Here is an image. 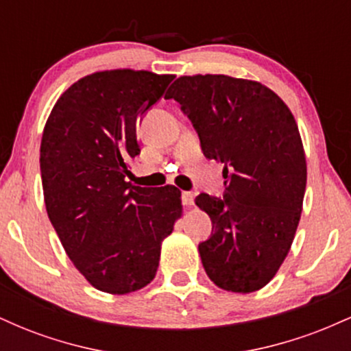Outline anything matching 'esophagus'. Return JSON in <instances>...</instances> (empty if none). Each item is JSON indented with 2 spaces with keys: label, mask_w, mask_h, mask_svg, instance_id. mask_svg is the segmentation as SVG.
Masks as SVG:
<instances>
[{
  "label": "esophagus",
  "mask_w": 351,
  "mask_h": 351,
  "mask_svg": "<svg viewBox=\"0 0 351 351\" xmlns=\"http://www.w3.org/2000/svg\"><path fill=\"white\" fill-rule=\"evenodd\" d=\"M181 199H183V204L184 206H193V203H195V195L189 191H183V195H181Z\"/></svg>",
  "instance_id": "obj_1"
}]
</instances>
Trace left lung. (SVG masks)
<instances>
[{"label": "left lung", "instance_id": "8db88e82", "mask_svg": "<svg viewBox=\"0 0 351 351\" xmlns=\"http://www.w3.org/2000/svg\"><path fill=\"white\" fill-rule=\"evenodd\" d=\"M165 99L191 120L204 156L224 165V199H195L213 223L198 247L204 271L224 291H259L291 251L307 184L291 108L261 82L224 74L181 75Z\"/></svg>", "mask_w": 351, "mask_h": 351}]
</instances>
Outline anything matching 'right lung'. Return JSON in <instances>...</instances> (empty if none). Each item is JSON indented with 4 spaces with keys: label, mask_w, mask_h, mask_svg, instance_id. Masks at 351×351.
Masks as SVG:
<instances>
[{
    "label": "right lung",
    "mask_w": 351,
    "mask_h": 351,
    "mask_svg": "<svg viewBox=\"0 0 351 351\" xmlns=\"http://www.w3.org/2000/svg\"><path fill=\"white\" fill-rule=\"evenodd\" d=\"M175 75L100 71L52 107L41 140L44 203L64 251L97 291L123 295L148 285L162 243L181 217V191L125 181L140 153L136 125Z\"/></svg>",
    "instance_id": "obj_1"
}]
</instances>
